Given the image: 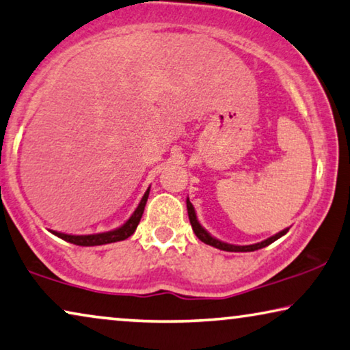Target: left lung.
<instances>
[{
    "mask_svg": "<svg viewBox=\"0 0 350 350\" xmlns=\"http://www.w3.org/2000/svg\"><path fill=\"white\" fill-rule=\"evenodd\" d=\"M186 206H187V216H189V221H191V226H192V230H194V234L197 235L200 241H204L205 245H210L213 247H217V250H222V251H230V252H250V251H256V250H260V247H265L268 245H271L273 241H276L278 238H281L282 235H286L288 232V227L284 230L278 232L276 235H273L270 238H267V240H263L260 243H254V245H246V246H237V245H229V243H224L221 240H217V238L211 237L208 232H206L204 227L200 226V222L197 221V216H196V210L192 204L189 202V197L186 199Z\"/></svg>",
    "mask_w": 350,
    "mask_h": 350,
    "instance_id": "obj_1",
    "label": "left lung"
}]
</instances>
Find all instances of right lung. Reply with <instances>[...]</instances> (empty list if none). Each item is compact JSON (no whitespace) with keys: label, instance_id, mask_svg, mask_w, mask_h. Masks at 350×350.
<instances>
[{"label":"right lung","instance_id":"1","mask_svg":"<svg viewBox=\"0 0 350 350\" xmlns=\"http://www.w3.org/2000/svg\"><path fill=\"white\" fill-rule=\"evenodd\" d=\"M148 194H150V187L146 189L144 197H142L139 206L135 208L133 215H131L129 219L115 230L103 232V234H93V235H69V234H62V232H55V230H50V232H52L53 235L62 238V240L74 243V245H79V246H100V245H107V243L126 240V238L133 235L135 229H137L140 217L144 215L146 200H148Z\"/></svg>","mask_w":350,"mask_h":350}]
</instances>
